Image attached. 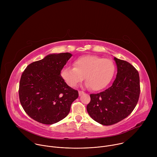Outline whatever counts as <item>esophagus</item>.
Segmentation results:
<instances>
[{"instance_id": "obj_1", "label": "esophagus", "mask_w": 157, "mask_h": 157, "mask_svg": "<svg viewBox=\"0 0 157 157\" xmlns=\"http://www.w3.org/2000/svg\"><path fill=\"white\" fill-rule=\"evenodd\" d=\"M84 93V91H79V96L82 95Z\"/></svg>"}]
</instances>
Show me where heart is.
<instances>
[{"mask_svg":"<svg viewBox=\"0 0 157 157\" xmlns=\"http://www.w3.org/2000/svg\"><path fill=\"white\" fill-rule=\"evenodd\" d=\"M74 67H65L61 76L67 84L76 86L85 77L87 87L98 91L105 88L113 79L116 65L110 59L96 55H86L75 60Z\"/></svg>","mask_w":157,"mask_h":157,"instance_id":"obj_1","label":"heart"}]
</instances>
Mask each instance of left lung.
Returning a JSON list of instances; mask_svg holds the SVG:
<instances>
[{
    "instance_id": "obj_1",
    "label": "left lung",
    "mask_w": 157,
    "mask_h": 157,
    "mask_svg": "<svg viewBox=\"0 0 157 157\" xmlns=\"http://www.w3.org/2000/svg\"><path fill=\"white\" fill-rule=\"evenodd\" d=\"M114 60L117 73L113 85L100 93L90 94L86 107L91 118L104 125L115 124L129 116L140 92L138 71L126 61L116 57Z\"/></svg>"
}]
</instances>
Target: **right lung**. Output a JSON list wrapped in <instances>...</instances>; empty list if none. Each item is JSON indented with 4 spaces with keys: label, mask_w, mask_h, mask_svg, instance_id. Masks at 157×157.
Masks as SVG:
<instances>
[{
    "label": "right lung",
    "mask_w": 157,
    "mask_h": 157,
    "mask_svg": "<svg viewBox=\"0 0 157 157\" xmlns=\"http://www.w3.org/2000/svg\"><path fill=\"white\" fill-rule=\"evenodd\" d=\"M72 55L52 54L32 63L22 73L19 99L25 113L33 120L53 124L65 118L78 91L67 84L61 71Z\"/></svg>",
    "instance_id": "add662e5"
}]
</instances>
